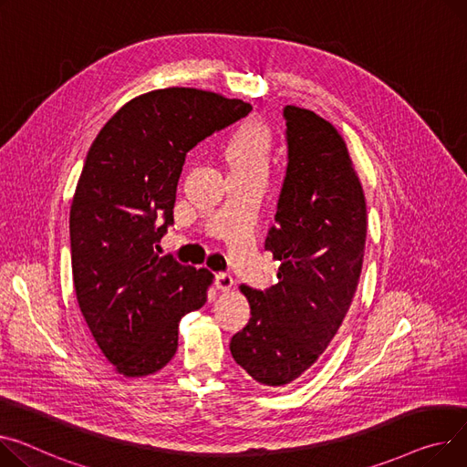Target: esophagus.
Listing matches in <instances>:
<instances>
[{
    "instance_id": "obj_1",
    "label": "esophagus",
    "mask_w": 467,
    "mask_h": 467,
    "mask_svg": "<svg viewBox=\"0 0 467 467\" xmlns=\"http://www.w3.org/2000/svg\"><path fill=\"white\" fill-rule=\"evenodd\" d=\"M213 282H215V287L222 289V291H229V289H233V285H234L233 275H231V274H225V272L215 274Z\"/></svg>"
}]
</instances>
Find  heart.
<instances>
[{
    "label": "heart",
    "instance_id": "1",
    "mask_svg": "<svg viewBox=\"0 0 467 467\" xmlns=\"http://www.w3.org/2000/svg\"><path fill=\"white\" fill-rule=\"evenodd\" d=\"M272 153V137L261 121H245L227 144L231 172H266Z\"/></svg>",
    "mask_w": 467,
    "mask_h": 467
}]
</instances>
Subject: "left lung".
I'll use <instances>...</instances> for the list:
<instances>
[{
	"label": "left lung",
	"mask_w": 467,
	"mask_h": 467,
	"mask_svg": "<svg viewBox=\"0 0 467 467\" xmlns=\"http://www.w3.org/2000/svg\"><path fill=\"white\" fill-rule=\"evenodd\" d=\"M287 172L265 250L277 284L242 285L252 307L231 353L257 383L298 379L328 348L353 302L364 259L366 201L348 146L332 123L287 105Z\"/></svg>",
	"instance_id": "left-lung-1"
}]
</instances>
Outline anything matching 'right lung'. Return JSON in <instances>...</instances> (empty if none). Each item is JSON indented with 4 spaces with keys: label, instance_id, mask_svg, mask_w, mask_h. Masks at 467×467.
<instances>
[{
    "label": "right lung",
    "instance_id": "add662e5",
    "mask_svg": "<svg viewBox=\"0 0 467 467\" xmlns=\"http://www.w3.org/2000/svg\"><path fill=\"white\" fill-rule=\"evenodd\" d=\"M252 112L195 88L155 89L123 105L93 140L69 213L77 300L103 355L128 378L161 369L180 319L206 302L212 272L160 257L174 223L185 155Z\"/></svg>",
    "mask_w": 467,
    "mask_h": 467
}]
</instances>
